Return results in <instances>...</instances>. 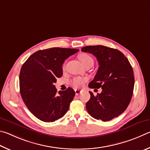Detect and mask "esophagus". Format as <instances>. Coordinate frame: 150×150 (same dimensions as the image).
I'll return each instance as SVG.
<instances>
[{"label": "esophagus", "mask_w": 150, "mask_h": 150, "mask_svg": "<svg viewBox=\"0 0 150 150\" xmlns=\"http://www.w3.org/2000/svg\"><path fill=\"white\" fill-rule=\"evenodd\" d=\"M82 90H75V93H76V95L78 96L80 93H82Z\"/></svg>", "instance_id": "esophagus-1"}]
</instances>
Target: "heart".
<instances>
[{
  "label": "heart",
  "instance_id": "heart-1",
  "mask_svg": "<svg viewBox=\"0 0 150 150\" xmlns=\"http://www.w3.org/2000/svg\"><path fill=\"white\" fill-rule=\"evenodd\" d=\"M79 59L80 60V61L82 62L83 66H85L86 64H87L90 62H93L92 58H91L88 54H86V53H82L80 54ZM63 68H64V65ZM86 78L77 77V78H74L72 82H71V83H72V84L76 88H81L84 85V83L86 82Z\"/></svg>",
  "mask_w": 150,
  "mask_h": 150
}]
</instances>
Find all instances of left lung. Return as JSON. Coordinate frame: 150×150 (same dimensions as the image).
I'll return each instance as SVG.
<instances>
[{
  "label": "left lung",
  "mask_w": 150,
  "mask_h": 150,
  "mask_svg": "<svg viewBox=\"0 0 150 150\" xmlns=\"http://www.w3.org/2000/svg\"><path fill=\"white\" fill-rule=\"evenodd\" d=\"M82 51L93 54L99 65L88 86L102 88L101 93L97 96L90 91L91 97L86 103V109L94 119L109 121L122 113L130 103L134 86L132 66L117 49L93 45L83 47Z\"/></svg>",
  "instance_id": "obj_1"
}]
</instances>
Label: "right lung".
Listing matches in <instances>:
<instances>
[{"label":"right lung","mask_w":150,"mask_h":150,"mask_svg":"<svg viewBox=\"0 0 150 150\" xmlns=\"http://www.w3.org/2000/svg\"><path fill=\"white\" fill-rule=\"evenodd\" d=\"M78 51L60 47L39 50L21 68V96L31 113L42 121L54 122L68 111L75 91L68 88L57 92L54 83L62 76L64 60Z\"/></svg>","instance_id":"add662e5"}]
</instances>
